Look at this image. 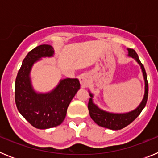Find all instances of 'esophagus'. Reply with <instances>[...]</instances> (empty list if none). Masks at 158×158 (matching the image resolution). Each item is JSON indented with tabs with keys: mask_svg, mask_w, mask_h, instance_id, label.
I'll use <instances>...</instances> for the list:
<instances>
[{
	"mask_svg": "<svg viewBox=\"0 0 158 158\" xmlns=\"http://www.w3.org/2000/svg\"><path fill=\"white\" fill-rule=\"evenodd\" d=\"M79 81H80L82 88H85L89 85V82H90V77L86 73H84L79 77Z\"/></svg>",
	"mask_w": 158,
	"mask_h": 158,
	"instance_id": "1",
	"label": "esophagus"
}]
</instances>
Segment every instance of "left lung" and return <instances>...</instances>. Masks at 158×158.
<instances>
[{
	"label": "left lung",
	"instance_id": "obj_1",
	"mask_svg": "<svg viewBox=\"0 0 158 158\" xmlns=\"http://www.w3.org/2000/svg\"><path fill=\"white\" fill-rule=\"evenodd\" d=\"M128 51V56L131 57L132 58L136 61L139 65H140L141 69H142V75L144 78L145 81V93L143 98H142V102L140 103L138 107L133 111H131L129 112L126 113H114L106 111L104 110L101 109L98 106L94 104L93 102V94L89 92V104H88V108L89 111V115L93 121L96 123L97 125L103 127L107 128L110 130H121L129 125L130 123L133 122L137 117L140 115V113L143 110L147 102L148 99V81H147V76L145 70V68L142 62L139 60V56L137 53L135 52L133 49H127Z\"/></svg>",
	"mask_w": 158,
	"mask_h": 158
}]
</instances>
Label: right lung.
I'll return each mask as SVG.
<instances>
[{
    "instance_id": "obj_1",
    "label": "right lung",
    "mask_w": 158,
    "mask_h": 158,
    "mask_svg": "<svg viewBox=\"0 0 158 158\" xmlns=\"http://www.w3.org/2000/svg\"><path fill=\"white\" fill-rule=\"evenodd\" d=\"M54 54L52 46L36 47L25 57L16 79L15 101L18 111L38 129H48L62 123L68 106L80 89L77 78H65L60 80L51 92L38 93L35 90L30 76L32 66L42 58H51Z\"/></svg>"
}]
</instances>
